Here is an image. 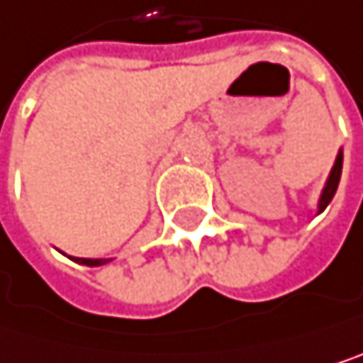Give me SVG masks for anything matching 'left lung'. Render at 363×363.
I'll use <instances>...</instances> for the list:
<instances>
[{"mask_svg":"<svg viewBox=\"0 0 363 363\" xmlns=\"http://www.w3.org/2000/svg\"><path fill=\"white\" fill-rule=\"evenodd\" d=\"M342 160H344V155H342V149H340V151H337V157H335V162H333V169H331V173H329V177H327V182H325V188H323V192H320V199H318V214L331 203V199H333V194H335V190H337L340 175H342Z\"/></svg>","mask_w":363,"mask_h":363,"instance_id":"left-lung-1","label":"left lung"}]
</instances>
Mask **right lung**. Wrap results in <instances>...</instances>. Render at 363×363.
Returning a JSON list of instances; mask_svg holds the SVG:
<instances>
[{
    "instance_id": "1",
    "label": "right lung",
    "mask_w": 363,
    "mask_h": 363,
    "mask_svg": "<svg viewBox=\"0 0 363 363\" xmlns=\"http://www.w3.org/2000/svg\"><path fill=\"white\" fill-rule=\"evenodd\" d=\"M71 259L77 264H84V266H104L110 262V259H90V257H71Z\"/></svg>"
}]
</instances>
